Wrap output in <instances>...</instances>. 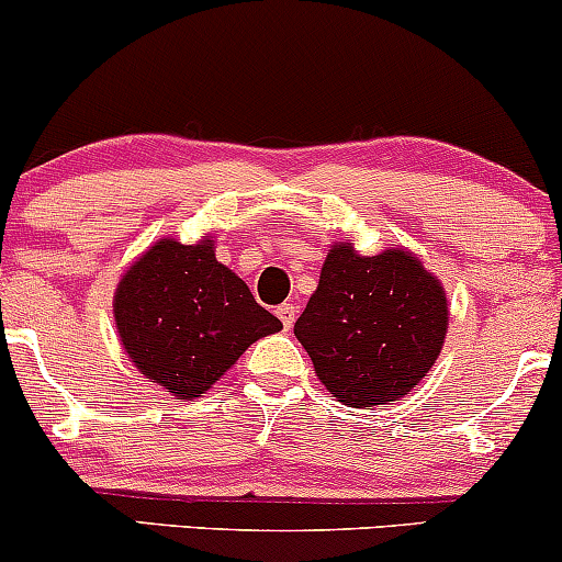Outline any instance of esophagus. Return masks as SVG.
Instances as JSON below:
<instances>
[{"mask_svg": "<svg viewBox=\"0 0 562 562\" xmlns=\"http://www.w3.org/2000/svg\"><path fill=\"white\" fill-rule=\"evenodd\" d=\"M295 312H299V308H295L293 303H282V306H277L274 314H277V317H280L282 325H285V330H290V327H293Z\"/></svg>", "mask_w": 562, "mask_h": 562, "instance_id": "1", "label": "esophagus"}]
</instances>
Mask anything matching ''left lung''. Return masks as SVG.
<instances>
[{"label": "left lung", "mask_w": 562, "mask_h": 562, "mask_svg": "<svg viewBox=\"0 0 562 562\" xmlns=\"http://www.w3.org/2000/svg\"><path fill=\"white\" fill-rule=\"evenodd\" d=\"M449 325L441 282L404 248L359 256L335 243L295 338L338 402H396L436 364Z\"/></svg>", "instance_id": "left-lung-1"}]
</instances>
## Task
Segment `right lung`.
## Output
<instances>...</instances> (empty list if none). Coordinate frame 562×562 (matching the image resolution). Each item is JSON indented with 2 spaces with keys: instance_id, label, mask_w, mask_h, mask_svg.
Wrapping results in <instances>:
<instances>
[{
  "instance_id": "1",
  "label": "right lung",
  "mask_w": 562,
  "mask_h": 562,
  "mask_svg": "<svg viewBox=\"0 0 562 562\" xmlns=\"http://www.w3.org/2000/svg\"><path fill=\"white\" fill-rule=\"evenodd\" d=\"M113 317L134 367L179 398L205 393L245 348L282 330L240 277L216 261L211 237L150 245L121 277Z\"/></svg>"
}]
</instances>
